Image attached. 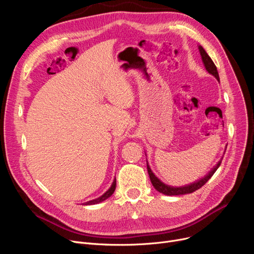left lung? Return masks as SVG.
<instances>
[{
  "label": "left lung",
  "mask_w": 254,
  "mask_h": 254,
  "mask_svg": "<svg viewBox=\"0 0 254 254\" xmlns=\"http://www.w3.org/2000/svg\"><path fill=\"white\" fill-rule=\"evenodd\" d=\"M198 49H199V53H201V57H202V60H203V63L205 64V68L206 70L212 74L213 76H214L218 81H219V75H218V71H217V68L215 64L213 63V61L211 60V58L207 55V52L205 51V49L202 47V46H198ZM222 161V159H221ZM221 161L218 162V164L213 168L208 174L202 178L199 179L191 184H189V185H185V186H180V188H173V186H170V185H167L165 183H163L161 180H159L150 169L148 163H147V171H148V174H149V177H150V181L153 185V188L159 191L161 193H164L166 195H179V194H186V193H191L197 190H199L202 188V186L213 176V174L216 172V170L219 168L220 164H221Z\"/></svg>",
  "instance_id": "left-lung-1"
}]
</instances>
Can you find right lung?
I'll use <instances>...</instances> for the list:
<instances>
[{"instance_id":"add662e5","label":"right lung","mask_w":254,"mask_h":254,"mask_svg":"<svg viewBox=\"0 0 254 254\" xmlns=\"http://www.w3.org/2000/svg\"><path fill=\"white\" fill-rule=\"evenodd\" d=\"M115 188H116V179H114V181H113V183H112V185H111V188H110L108 190H107L102 196H100V197H98V198H96V199H92V201L86 202V203H84V205H95V204H99V203L105 201L106 198H108L109 196L112 195V193H113L114 190H115Z\"/></svg>"}]
</instances>
